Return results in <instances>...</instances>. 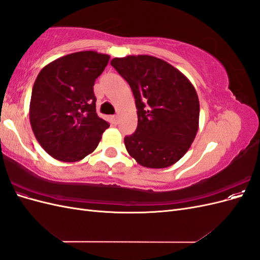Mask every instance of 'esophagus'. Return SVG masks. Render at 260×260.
I'll list each match as a JSON object with an SVG mask.
<instances>
[{"label":"esophagus","mask_w":260,"mask_h":260,"mask_svg":"<svg viewBox=\"0 0 260 260\" xmlns=\"http://www.w3.org/2000/svg\"><path fill=\"white\" fill-rule=\"evenodd\" d=\"M112 120H113V122H114L115 124H117V123H118V116H117V115L113 116V117H112Z\"/></svg>","instance_id":"esophagus-1"}]
</instances>
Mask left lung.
<instances>
[{
  "mask_svg": "<svg viewBox=\"0 0 260 260\" xmlns=\"http://www.w3.org/2000/svg\"><path fill=\"white\" fill-rule=\"evenodd\" d=\"M111 64L136 99L138 127L124 138L129 155L147 168L176 164L199 130L200 102L193 84L169 62L151 55L116 57Z\"/></svg>",
  "mask_w": 260,
  "mask_h": 260,
  "instance_id": "obj_1",
  "label": "left lung"
}]
</instances>
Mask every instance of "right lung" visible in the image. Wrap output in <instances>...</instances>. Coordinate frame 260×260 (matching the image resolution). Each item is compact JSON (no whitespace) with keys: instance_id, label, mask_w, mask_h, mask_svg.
Here are the masks:
<instances>
[{"instance_id":"add662e5","label":"right lung","mask_w":260,"mask_h":260,"mask_svg":"<svg viewBox=\"0 0 260 260\" xmlns=\"http://www.w3.org/2000/svg\"><path fill=\"white\" fill-rule=\"evenodd\" d=\"M111 58L95 51L65 55L42 68L29 107L38 142L53 158L74 162L91 154L109 127L96 114L93 85Z\"/></svg>"}]
</instances>
